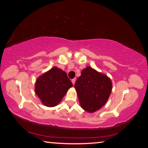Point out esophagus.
<instances>
[{
    "label": "esophagus",
    "mask_w": 148,
    "mask_h": 148,
    "mask_svg": "<svg viewBox=\"0 0 148 148\" xmlns=\"http://www.w3.org/2000/svg\"><path fill=\"white\" fill-rule=\"evenodd\" d=\"M76 78H74V79H72L71 81H72V84L73 85H74V84H75V82H76Z\"/></svg>",
    "instance_id": "1"
}]
</instances>
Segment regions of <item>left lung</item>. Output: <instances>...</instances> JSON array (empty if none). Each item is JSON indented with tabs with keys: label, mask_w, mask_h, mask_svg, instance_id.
Wrapping results in <instances>:
<instances>
[{
	"label": "left lung",
	"mask_w": 148,
	"mask_h": 148,
	"mask_svg": "<svg viewBox=\"0 0 148 148\" xmlns=\"http://www.w3.org/2000/svg\"><path fill=\"white\" fill-rule=\"evenodd\" d=\"M74 87L79 104L84 110L93 113L104 106L112 89L111 79L90 66L82 70Z\"/></svg>",
	"instance_id": "8db88e82"
}]
</instances>
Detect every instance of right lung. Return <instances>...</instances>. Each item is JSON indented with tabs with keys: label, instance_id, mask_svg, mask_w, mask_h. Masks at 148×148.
<instances>
[{
	"label": "right lung",
	"instance_id": "right-lung-1",
	"mask_svg": "<svg viewBox=\"0 0 148 148\" xmlns=\"http://www.w3.org/2000/svg\"><path fill=\"white\" fill-rule=\"evenodd\" d=\"M72 86L66 72L54 66L36 79L34 91L42 104L47 107H54Z\"/></svg>",
	"mask_w": 148,
	"mask_h": 148
}]
</instances>
